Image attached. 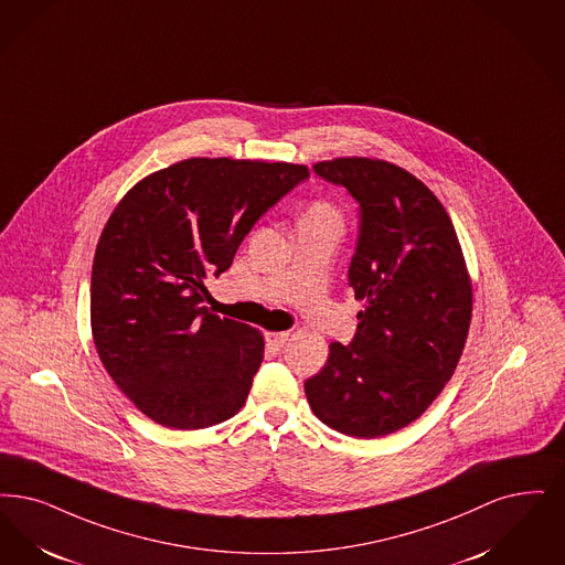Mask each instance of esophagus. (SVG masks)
<instances>
[{"label":"esophagus","mask_w":565,"mask_h":565,"mask_svg":"<svg viewBox=\"0 0 565 565\" xmlns=\"http://www.w3.org/2000/svg\"><path fill=\"white\" fill-rule=\"evenodd\" d=\"M288 332H267L265 334V340H267V344L271 347V349H281L286 342H288Z\"/></svg>","instance_id":"obj_1"}]
</instances>
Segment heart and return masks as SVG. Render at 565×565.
Listing matches in <instances>:
<instances>
[{
    "label": "heart",
    "mask_w": 565,
    "mask_h": 565,
    "mask_svg": "<svg viewBox=\"0 0 565 565\" xmlns=\"http://www.w3.org/2000/svg\"><path fill=\"white\" fill-rule=\"evenodd\" d=\"M302 221L305 223H332V225H339L340 216L332 203L316 202L307 210Z\"/></svg>",
    "instance_id": "1"
}]
</instances>
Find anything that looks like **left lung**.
<instances>
[{
  "label": "left lung",
  "mask_w": 565,
  "mask_h": 565,
  "mask_svg": "<svg viewBox=\"0 0 565 565\" xmlns=\"http://www.w3.org/2000/svg\"><path fill=\"white\" fill-rule=\"evenodd\" d=\"M313 170L360 205L349 286L365 307L353 340L330 344L305 393L323 425L374 439L416 420L450 381L471 323V281L448 212L416 177L367 158Z\"/></svg>",
  "instance_id": "left-lung-1"
}]
</instances>
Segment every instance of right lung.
<instances>
[{"mask_svg": "<svg viewBox=\"0 0 565 565\" xmlns=\"http://www.w3.org/2000/svg\"><path fill=\"white\" fill-rule=\"evenodd\" d=\"M309 179L284 161L193 158L135 184L115 207L92 265L98 358L142 414L205 429L246 404L265 340L203 305L256 221Z\"/></svg>", "mask_w": 565, "mask_h": 565, "instance_id": "1", "label": "right lung"}]
</instances>
